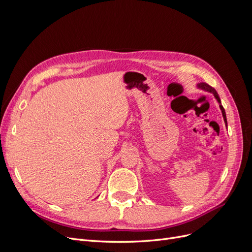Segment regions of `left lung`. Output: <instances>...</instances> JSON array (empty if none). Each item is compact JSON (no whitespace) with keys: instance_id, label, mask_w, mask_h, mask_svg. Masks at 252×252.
I'll return each instance as SVG.
<instances>
[{"instance_id":"obj_1","label":"left lung","mask_w":252,"mask_h":252,"mask_svg":"<svg viewBox=\"0 0 252 252\" xmlns=\"http://www.w3.org/2000/svg\"><path fill=\"white\" fill-rule=\"evenodd\" d=\"M199 87H200V88H202V89H204V90H206V91H209V93H212L213 94H215V96L217 97V100L220 103V97H219V95H218V94H217V91H216V89H215V88H212L211 86H209L208 84H206V83H201V84H199ZM220 110H222L223 117H224V121H225V123L227 124L225 109L223 108V106H222V105H220Z\"/></svg>"}]
</instances>
